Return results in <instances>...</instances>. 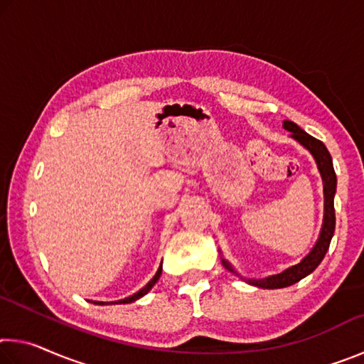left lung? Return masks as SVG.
Returning <instances> with one entry per match:
<instances>
[{"instance_id":"left-lung-1","label":"left lung","mask_w":364,"mask_h":364,"mask_svg":"<svg viewBox=\"0 0 364 364\" xmlns=\"http://www.w3.org/2000/svg\"><path fill=\"white\" fill-rule=\"evenodd\" d=\"M282 128H286L287 132H291V136L299 141V143L305 147V149L310 151V154L316 160L318 170L323 178V191H324V218H323V226L321 232H319V237L315 244V247L311 249L310 254H308L304 260L300 263L294 264V267L287 268L279 274L268 276V278L262 279H245L250 286L262 287V289H282L287 286H292L300 279H304L305 276L313 273L318 268V264L323 262L326 252L329 249L331 239L334 236L336 230V212H334V196H336V188H337V176L334 167H332V157L321 141L313 138L306 132L301 130V128L291 120L282 122ZM221 263L223 267L231 271V273L237 274V271L231 267L230 262H226L225 258H221ZM239 276V274H237Z\"/></svg>"}]
</instances>
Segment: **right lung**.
Instances as JSON below:
<instances>
[{
	"instance_id": "1",
	"label": "right lung",
	"mask_w": 364,
	"mask_h": 364,
	"mask_svg": "<svg viewBox=\"0 0 364 364\" xmlns=\"http://www.w3.org/2000/svg\"><path fill=\"white\" fill-rule=\"evenodd\" d=\"M160 274H162V263H160V267H159V269H157L156 276H154V278H152L149 282H147V284H146L143 289H141V291H138L136 294H133V295H130V297H127V299H123V300L112 301V305H115V304H132V301L141 299V297H143V295H146V294L149 292L151 289L154 287V284H156V282L159 281ZM95 304H96V305H106V304H104V301H95ZM107 305H109V304H107Z\"/></svg>"
}]
</instances>
